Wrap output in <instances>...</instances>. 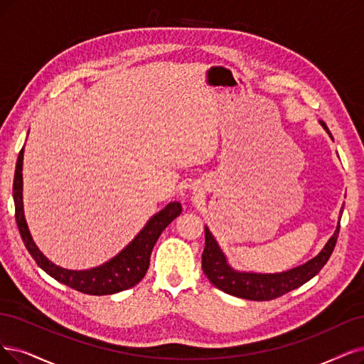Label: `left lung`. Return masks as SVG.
<instances>
[{
	"label": "left lung",
	"mask_w": 364,
	"mask_h": 364,
	"mask_svg": "<svg viewBox=\"0 0 364 364\" xmlns=\"http://www.w3.org/2000/svg\"><path fill=\"white\" fill-rule=\"evenodd\" d=\"M321 124L328 132L326 123ZM342 214V213H341ZM341 225L336 228L334 234L328 240L326 247L321 250L318 257L300 265L292 268L289 272L279 273V274H257V273H240L232 270L226 264L225 255L222 253L218 241L214 240L210 230L205 226V247L203 252V272L208 277L211 284L219 288L220 291L234 295V297L255 300V301H268L277 297H282L287 292L301 287L306 282L315 277L321 268L327 264L331 253L334 250L336 241L339 237Z\"/></svg>",
	"instance_id": "1"
}]
</instances>
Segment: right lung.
<instances>
[{
    "label": "right lung",
    "mask_w": 364,
    "mask_h": 364,
    "mask_svg": "<svg viewBox=\"0 0 364 364\" xmlns=\"http://www.w3.org/2000/svg\"><path fill=\"white\" fill-rule=\"evenodd\" d=\"M22 161L23 148L19 153L15 180H13V199H15V216L19 228V232L25 247L28 249L37 265L45 270L49 276L61 284L70 287L79 292L88 295H109L119 291L134 287L144 279L148 267H150V257L157 238L164 232L165 228L180 216L181 204L171 203L145 225L144 230L136 235L132 243L118 253L114 259L100 267L91 268L84 272L65 270L55 264H52L45 255L38 250L31 238V234L26 226L22 208Z\"/></svg>",
    "instance_id": "obj_1"
}]
</instances>
